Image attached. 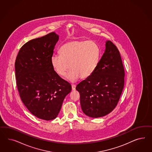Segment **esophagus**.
<instances>
[{"mask_svg":"<svg viewBox=\"0 0 152 152\" xmlns=\"http://www.w3.org/2000/svg\"><path fill=\"white\" fill-rule=\"evenodd\" d=\"M76 85H74V84H72V90H73V91H75V90H76Z\"/></svg>","mask_w":152,"mask_h":152,"instance_id":"esophagus-1","label":"esophagus"}]
</instances>
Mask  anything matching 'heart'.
<instances>
[{"mask_svg": "<svg viewBox=\"0 0 152 152\" xmlns=\"http://www.w3.org/2000/svg\"><path fill=\"white\" fill-rule=\"evenodd\" d=\"M59 54L51 57L53 69L60 76L64 77L69 67L67 79L75 82L80 77L88 78L94 73L99 64L101 52L94 42L74 40L61 46Z\"/></svg>", "mask_w": 152, "mask_h": 152, "instance_id": "b5f03b06", "label": "heart"}]
</instances>
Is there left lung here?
Wrapping results in <instances>:
<instances>
[{
  "label": "left lung",
  "instance_id": "1",
  "mask_svg": "<svg viewBox=\"0 0 152 152\" xmlns=\"http://www.w3.org/2000/svg\"><path fill=\"white\" fill-rule=\"evenodd\" d=\"M94 73L77 85L83 113L91 118L107 115L115 109L124 85L125 72L120 52L110 41Z\"/></svg>",
  "mask_w": 152,
  "mask_h": 152
}]
</instances>
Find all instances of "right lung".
Here are the masks:
<instances>
[{
  "label": "right lung",
  "mask_w": 152,
  "mask_h": 152,
  "mask_svg": "<svg viewBox=\"0 0 152 152\" xmlns=\"http://www.w3.org/2000/svg\"><path fill=\"white\" fill-rule=\"evenodd\" d=\"M59 37L55 32L33 39L20 49L15 62L17 86L33 115L51 120L57 116L71 85L53 69L51 57Z\"/></svg>",
  "instance_id": "1"
}]
</instances>
